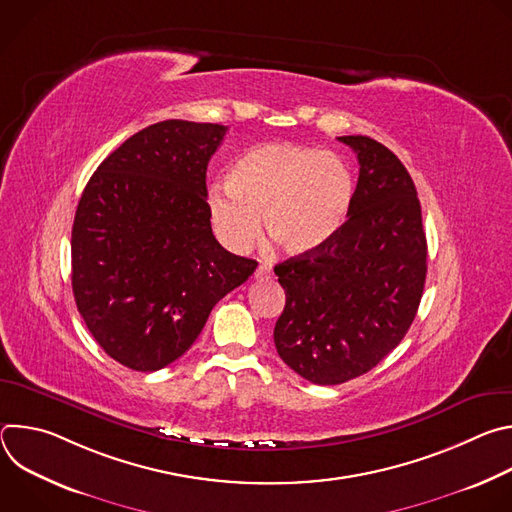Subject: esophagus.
I'll use <instances>...</instances> for the list:
<instances>
[{"label": "esophagus", "mask_w": 512, "mask_h": 512, "mask_svg": "<svg viewBox=\"0 0 512 512\" xmlns=\"http://www.w3.org/2000/svg\"><path fill=\"white\" fill-rule=\"evenodd\" d=\"M271 265H267V263H261L259 267H257V271H255V277L257 279H263V277H271Z\"/></svg>", "instance_id": "1"}]
</instances>
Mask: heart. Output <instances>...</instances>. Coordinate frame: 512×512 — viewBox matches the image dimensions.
Masks as SVG:
<instances>
[{
	"label": "heart",
	"instance_id": "1",
	"mask_svg": "<svg viewBox=\"0 0 512 512\" xmlns=\"http://www.w3.org/2000/svg\"><path fill=\"white\" fill-rule=\"evenodd\" d=\"M354 180L342 158L294 143L247 150L229 172V188L214 186L208 208L216 235L235 251L261 231L289 255L322 249L342 229Z\"/></svg>",
	"mask_w": 512,
	"mask_h": 512
}]
</instances>
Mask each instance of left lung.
Listing matches in <instances>:
<instances>
[{
    "label": "left lung",
    "mask_w": 512,
    "mask_h": 512,
    "mask_svg": "<svg viewBox=\"0 0 512 512\" xmlns=\"http://www.w3.org/2000/svg\"><path fill=\"white\" fill-rule=\"evenodd\" d=\"M360 172L348 221L322 249L275 265L285 308L277 354L316 385L369 373L407 334L425 285L427 243L415 184L367 135L338 137Z\"/></svg>",
    "instance_id": "left-lung-1"
}]
</instances>
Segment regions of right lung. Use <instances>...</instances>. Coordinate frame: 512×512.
Returning a JSON list of instances; mask_svg holds the SVG:
<instances>
[{"mask_svg":"<svg viewBox=\"0 0 512 512\" xmlns=\"http://www.w3.org/2000/svg\"><path fill=\"white\" fill-rule=\"evenodd\" d=\"M225 125L168 119L91 176L72 225V294L99 346L152 373L180 358L210 310L255 271L212 235L206 168Z\"/></svg>","mask_w":512,"mask_h":512,"instance_id":"1","label":"right lung"}]
</instances>
